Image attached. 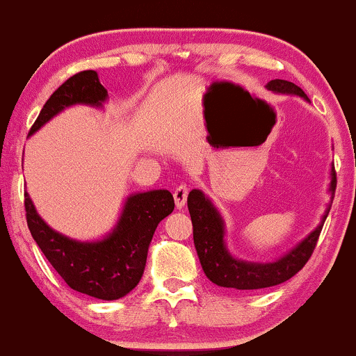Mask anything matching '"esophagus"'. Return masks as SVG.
<instances>
[{
    "mask_svg": "<svg viewBox=\"0 0 356 356\" xmlns=\"http://www.w3.org/2000/svg\"><path fill=\"white\" fill-rule=\"evenodd\" d=\"M187 195H188V186H187V184H181V186L175 187L174 200H175V207H177V209H182V207L186 205Z\"/></svg>",
    "mask_w": 356,
    "mask_h": 356,
    "instance_id": "1",
    "label": "esophagus"
}]
</instances>
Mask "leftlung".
Instances as JSON below:
<instances>
[{
	"mask_svg": "<svg viewBox=\"0 0 356 356\" xmlns=\"http://www.w3.org/2000/svg\"><path fill=\"white\" fill-rule=\"evenodd\" d=\"M266 87L276 93H291V95H299L309 102L304 90L296 83L287 82V80H271ZM332 181H330V193L332 199L335 195L337 187V172L332 168ZM188 213L192 218L193 227V245H195L197 254H199L202 269L213 284L222 287H232V289L240 291H253L264 289V287L277 286L286 282L294 274H298L305 266L314 250H316L317 240L321 236L323 222H325L330 207L325 210L322 223L314 230L307 238L291 250L289 253L279 258L274 263H248L233 258L230 251L225 245V225L220 213L213 204L207 199L204 192L193 191L188 193L187 199Z\"/></svg>",
	"mask_w": 356,
	"mask_h": 356,
	"instance_id": "left-lung-1",
	"label": "left lung"
}]
</instances>
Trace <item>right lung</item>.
I'll return each mask as SVG.
<instances>
[{"instance_id":"add662e5","label":"right lung","mask_w":356,"mask_h":356,"mask_svg":"<svg viewBox=\"0 0 356 356\" xmlns=\"http://www.w3.org/2000/svg\"><path fill=\"white\" fill-rule=\"evenodd\" d=\"M106 98L95 70L79 72L52 93L31 126L29 136L67 106H102ZM24 209L31 235L67 286L92 298L115 300L141 281L152 235L161 220L172 213L174 197L169 191L129 195L115 230L100 241H77L52 230L39 217L28 192Z\"/></svg>"}]
</instances>
